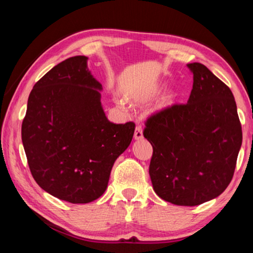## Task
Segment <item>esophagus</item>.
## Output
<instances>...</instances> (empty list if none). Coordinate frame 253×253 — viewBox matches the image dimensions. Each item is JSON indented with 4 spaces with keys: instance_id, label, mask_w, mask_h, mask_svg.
<instances>
[{
    "instance_id": "34e87169",
    "label": "esophagus",
    "mask_w": 253,
    "mask_h": 253,
    "mask_svg": "<svg viewBox=\"0 0 253 253\" xmlns=\"http://www.w3.org/2000/svg\"><path fill=\"white\" fill-rule=\"evenodd\" d=\"M133 138L135 140H141L143 139V132H142V128L140 126H137L135 129V135H133Z\"/></svg>"
}]
</instances>
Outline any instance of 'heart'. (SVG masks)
Listing matches in <instances>:
<instances>
[{
	"label": "heart",
	"mask_w": 253,
	"mask_h": 253,
	"mask_svg": "<svg viewBox=\"0 0 253 253\" xmlns=\"http://www.w3.org/2000/svg\"><path fill=\"white\" fill-rule=\"evenodd\" d=\"M161 90H162V87H161V85H154V87H151L144 91V92L140 95V99L142 101L152 100L161 92ZM176 96H177V94H176V92H174V91H169V92L165 93L162 96V99H161V102H160L161 107L170 106L175 102Z\"/></svg>",
	"instance_id": "obj_1"
}]
</instances>
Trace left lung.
<instances>
[{"label": "left lung", "instance_id": "obj_1", "mask_svg": "<svg viewBox=\"0 0 253 253\" xmlns=\"http://www.w3.org/2000/svg\"><path fill=\"white\" fill-rule=\"evenodd\" d=\"M187 67L193 75L187 104L150 117L143 136L153 148L149 174L155 193L176 206L195 207L229 185L243 131L227 85L200 63Z\"/></svg>", "mask_w": 253, "mask_h": 253}]
</instances>
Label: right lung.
<instances>
[{"instance_id":"obj_1","label":"right lung","mask_w":253,"mask_h":253,"mask_svg":"<svg viewBox=\"0 0 253 253\" xmlns=\"http://www.w3.org/2000/svg\"><path fill=\"white\" fill-rule=\"evenodd\" d=\"M88 57L57 64L31 90L21 140L42 189L71 203L103 195L116 159L129 147L135 124L111 123L101 104L102 84Z\"/></svg>"}]
</instances>
